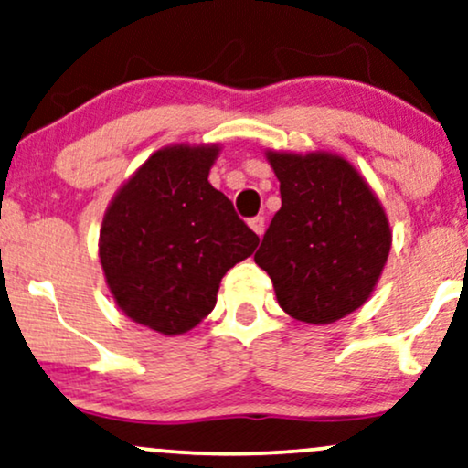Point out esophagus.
Here are the masks:
<instances>
[{
	"instance_id": "esophagus-1",
	"label": "esophagus",
	"mask_w": 468,
	"mask_h": 468,
	"mask_svg": "<svg viewBox=\"0 0 468 468\" xmlns=\"http://www.w3.org/2000/svg\"><path fill=\"white\" fill-rule=\"evenodd\" d=\"M248 224H250V229L254 230V233H257V235H263V230H265V218H263V216L252 218V220L248 222Z\"/></svg>"
}]
</instances>
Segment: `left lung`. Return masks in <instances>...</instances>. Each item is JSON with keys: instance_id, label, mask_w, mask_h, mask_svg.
Segmentation results:
<instances>
[{"instance_id": "obj_1", "label": "left lung", "mask_w": 468, "mask_h": 468, "mask_svg": "<svg viewBox=\"0 0 468 468\" xmlns=\"http://www.w3.org/2000/svg\"><path fill=\"white\" fill-rule=\"evenodd\" d=\"M281 181V209L254 261L281 309L333 324L371 298L391 252V224L369 183L336 153L265 151Z\"/></svg>"}]
</instances>
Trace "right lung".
Segmentation results:
<instances>
[{"label":"right lung","instance_id":"add662e5","mask_svg":"<svg viewBox=\"0 0 468 468\" xmlns=\"http://www.w3.org/2000/svg\"><path fill=\"white\" fill-rule=\"evenodd\" d=\"M220 144H170L118 187L99 233V259L118 309L159 335L197 328L220 281L259 238L209 183Z\"/></svg>","mask_w":468,"mask_h":468}]
</instances>
